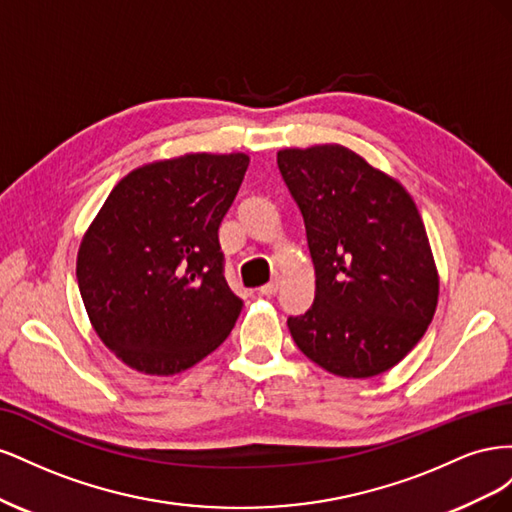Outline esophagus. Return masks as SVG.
Returning <instances> with one entry per match:
<instances>
[{
    "label": "esophagus",
    "mask_w": 512,
    "mask_h": 512,
    "mask_svg": "<svg viewBox=\"0 0 512 512\" xmlns=\"http://www.w3.org/2000/svg\"><path fill=\"white\" fill-rule=\"evenodd\" d=\"M277 288H280V282H269V284H265V286H260L258 288V294H262V297H273V294L277 292Z\"/></svg>",
    "instance_id": "34e87169"
}]
</instances>
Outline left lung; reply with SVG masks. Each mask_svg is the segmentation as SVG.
<instances>
[{"label":"left lung","mask_w":512,"mask_h":512,"mask_svg":"<svg viewBox=\"0 0 512 512\" xmlns=\"http://www.w3.org/2000/svg\"><path fill=\"white\" fill-rule=\"evenodd\" d=\"M299 205L316 297L288 329L299 350L342 378H371L421 342L440 280L425 224L397 179L342 145L277 151Z\"/></svg>","instance_id":"left-lung-1"}]
</instances>
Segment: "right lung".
<instances>
[{
    "instance_id": "right-lung-1",
    "label": "right lung",
    "mask_w": 512,
    "mask_h": 512,
    "mask_svg": "<svg viewBox=\"0 0 512 512\" xmlns=\"http://www.w3.org/2000/svg\"><path fill=\"white\" fill-rule=\"evenodd\" d=\"M250 158L185 153L123 177L87 228L76 280L98 337L149 376L190 369L230 335L243 301L218 230Z\"/></svg>"
}]
</instances>
